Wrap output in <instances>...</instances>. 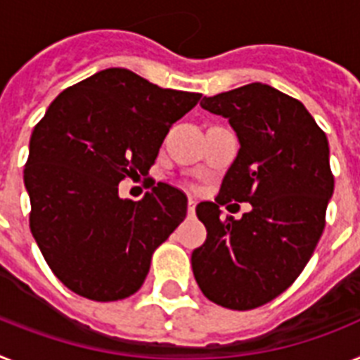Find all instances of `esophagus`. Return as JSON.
I'll use <instances>...</instances> for the list:
<instances>
[{"label":"esophagus","instance_id":"obj_1","mask_svg":"<svg viewBox=\"0 0 360 360\" xmlns=\"http://www.w3.org/2000/svg\"><path fill=\"white\" fill-rule=\"evenodd\" d=\"M195 207H197V200H195V198H187V215L189 217H193L195 215Z\"/></svg>","mask_w":360,"mask_h":360}]
</instances>
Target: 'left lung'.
I'll list each match as a JSON object with an SVG mask.
<instances>
[{
    "instance_id": "left-lung-1",
    "label": "left lung",
    "mask_w": 360,
    "mask_h": 360,
    "mask_svg": "<svg viewBox=\"0 0 360 360\" xmlns=\"http://www.w3.org/2000/svg\"><path fill=\"white\" fill-rule=\"evenodd\" d=\"M200 106L226 117L239 153L215 202L197 206L207 237L193 250V274L206 298L246 311L289 289L316 248L335 187L329 143L300 101L269 84L204 97ZM228 201L252 210L222 219Z\"/></svg>"
}]
</instances>
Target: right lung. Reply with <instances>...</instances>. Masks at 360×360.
<instances>
[{
  "label": "right lung",
  "mask_w": 360,
  "mask_h": 360,
  "mask_svg": "<svg viewBox=\"0 0 360 360\" xmlns=\"http://www.w3.org/2000/svg\"><path fill=\"white\" fill-rule=\"evenodd\" d=\"M200 97L108 68L49 105L31 134L23 182L32 237L68 289L114 302L143 285L156 246L186 219L187 198L160 182L132 202L120 197V182L148 174L171 124Z\"/></svg>",
  "instance_id": "1"
}]
</instances>
